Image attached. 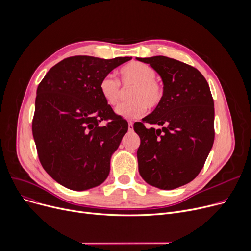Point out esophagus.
<instances>
[{
    "label": "esophagus",
    "instance_id": "34e87169",
    "mask_svg": "<svg viewBox=\"0 0 251 251\" xmlns=\"http://www.w3.org/2000/svg\"><path fill=\"white\" fill-rule=\"evenodd\" d=\"M128 130L129 131H133V123L132 122H129L128 123Z\"/></svg>",
    "mask_w": 251,
    "mask_h": 251
}]
</instances>
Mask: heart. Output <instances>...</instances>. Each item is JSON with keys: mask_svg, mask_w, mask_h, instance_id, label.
Masks as SVG:
<instances>
[{"mask_svg": "<svg viewBox=\"0 0 251 251\" xmlns=\"http://www.w3.org/2000/svg\"><path fill=\"white\" fill-rule=\"evenodd\" d=\"M156 72L150 65L133 61L120 69L121 82L124 86H131L128 99L131 100L119 105L117 115L125 119L140 117L147 108L153 110L159 107L164 99V86L155 79ZM100 96L108 104L116 105L121 96L120 83L113 75H105L99 85Z\"/></svg>", "mask_w": 251, "mask_h": 251, "instance_id": "heart-1", "label": "heart"}]
</instances>
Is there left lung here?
<instances>
[{"label":"left lung","mask_w":251,"mask_h":251,"mask_svg":"<svg viewBox=\"0 0 251 251\" xmlns=\"http://www.w3.org/2000/svg\"><path fill=\"white\" fill-rule=\"evenodd\" d=\"M162 78L164 99L151 114L134 124L140 137L138 170L160 189H175L200 174L215 139V108L208 83L194 67L164 56L136 58ZM162 128H147L143 123Z\"/></svg>","instance_id":"8db88e82"}]
</instances>
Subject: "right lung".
Masks as SVG:
<instances>
[{
  "label": "right lung",
  "mask_w": 251,
  "mask_h": 251,
  "mask_svg": "<svg viewBox=\"0 0 251 251\" xmlns=\"http://www.w3.org/2000/svg\"><path fill=\"white\" fill-rule=\"evenodd\" d=\"M131 57L75 56L56 64L36 90L32 134L39 162L64 187H97L110 173L111 156L128 123L112 110L100 82ZM108 121L107 126L99 123Z\"/></svg>",
  "instance_id": "obj_1"
}]
</instances>
